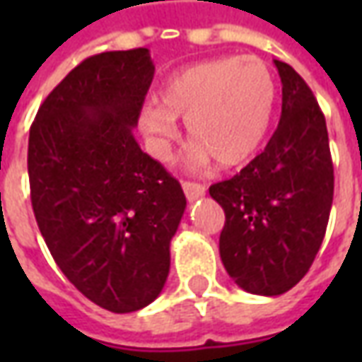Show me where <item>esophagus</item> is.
<instances>
[{"mask_svg": "<svg viewBox=\"0 0 362 362\" xmlns=\"http://www.w3.org/2000/svg\"><path fill=\"white\" fill-rule=\"evenodd\" d=\"M182 188H184V194H186L189 202L205 194V186L204 184H197V182H182Z\"/></svg>", "mask_w": 362, "mask_h": 362, "instance_id": "1", "label": "esophagus"}]
</instances>
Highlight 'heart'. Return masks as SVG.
I'll return each instance as SVG.
<instances>
[{"label": "heart", "instance_id": "obj_1", "mask_svg": "<svg viewBox=\"0 0 362 362\" xmlns=\"http://www.w3.org/2000/svg\"><path fill=\"white\" fill-rule=\"evenodd\" d=\"M275 83L258 58H221L202 62L168 77L158 103L139 112V126L151 153L163 158L178 134L176 118L196 143L189 147L192 165L209 157L225 168L238 166L258 151L272 122Z\"/></svg>", "mask_w": 362, "mask_h": 362}]
</instances>
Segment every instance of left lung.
<instances>
[{
  "instance_id": "8db88e82",
  "label": "left lung",
  "mask_w": 362,
  "mask_h": 362,
  "mask_svg": "<svg viewBox=\"0 0 362 362\" xmlns=\"http://www.w3.org/2000/svg\"><path fill=\"white\" fill-rule=\"evenodd\" d=\"M283 85L279 126L266 149L209 194L225 211L223 266L246 293H287L310 269L334 202L326 118L310 87L275 59Z\"/></svg>"
}]
</instances>
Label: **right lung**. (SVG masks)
Listing matches in <instances>:
<instances>
[{
    "label": "right lung",
    "instance_id": "obj_1",
    "mask_svg": "<svg viewBox=\"0 0 362 362\" xmlns=\"http://www.w3.org/2000/svg\"><path fill=\"white\" fill-rule=\"evenodd\" d=\"M153 75L147 48L90 56L46 96L28 135L30 202L52 258L118 314L160 295L186 209L180 182L134 137Z\"/></svg>",
    "mask_w": 362,
    "mask_h": 362
}]
</instances>
